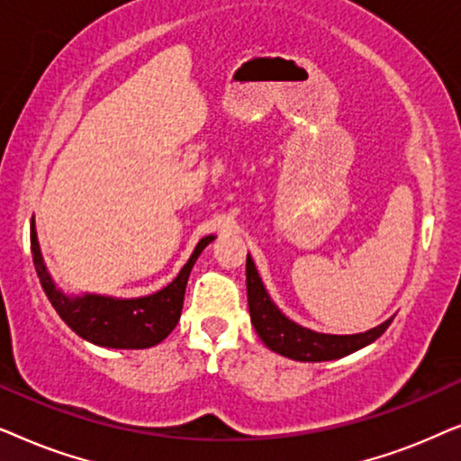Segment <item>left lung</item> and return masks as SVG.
I'll use <instances>...</instances> for the list:
<instances>
[{
  "label": "left lung",
  "mask_w": 461,
  "mask_h": 461,
  "mask_svg": "<svg viewBox=\"0 0 461 461\" xmlns=\"http://www.w3.org/2000/svg\"><path fill=\"white\" fill-rule=\"evenodd\" d=\"M247 294L250 322H253L259 339L272 352L299 360V363H324V360L343 358V356L358 352L375 341L377 337H382L392 322V318H388L377 327L356 335L318 333V330L302 327L272 302L250 255H247Z\"/></svg>",
  "instance_id": "left-lung-1"
}]
</instances>
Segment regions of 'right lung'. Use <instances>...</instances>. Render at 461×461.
<instances>
[{
    "label": "right lung",
    "mask_w": 461,
    "mask_h": 461,
    "mask_svg": "<svg viewBox=\"0 0 461 461\" xmlns=\"http://www.w3.org/2000/svg\"><path fill=\"white\" fill-rule=\"evenodd\" d=\"M212 240L214 236L202 238L176 278L151 294H143V297H109V294L96 293L69 294L60 291L48 272L38 231H35V221H31V255H33V266L41 288L50 299L52 308L63 318L67 327L76 330L82 339L115 349L151 348L173 333L181 318L183 297H185V286L194 263Z\"/></svg>",
    "instance_id": "obj_1"
}]
</instances>
